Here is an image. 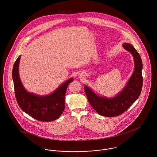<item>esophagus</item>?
<instances>
[{"mask_svg":"<svg viewBox=\"0 0 157 157\" xmlns=\"http://www.w3.org/2000/svg\"><path fill=\"white\" fill-rule=\"evenodd\" d=\"M84 76V73H79V78H83Z\"/></svg>","mask_w":157,"mask_h":157,"instance_id":"34e87169","label":"esophagus"}]
</instances>
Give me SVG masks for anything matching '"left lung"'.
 I'll return each instance as SVG.
<instances>
[{
	"instance_id": "8db88e82",
	"label": "left lung",
	"mask_w": 157,
	"mask_h": 157,
	"mask_svg": "<svg viewBox=\"0 0 157 157\" xmlns=\"http://www.w3.org/2000/svg\"><path fill=\"white\" fill-rule=\"evenodd\" d=\"M122 47L133 56L134 70L122 90L113 98H106L96 94L87 86L84 87L89 104L102 116L113 117L122 114L139 98L141 93L143 85L141 57L130 43H125Z\"/></svg>"
}]
</instances>
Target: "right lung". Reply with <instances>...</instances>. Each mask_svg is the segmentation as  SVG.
Segmentation results:
<instances>
[{"label": "right lung", "mask_w": 157, "mask_h": 157, "mask_svg": "<svg viewBox=\"0 0 157 157\" xmlns=\"http://www.w3.org/2000/svg\"><path fill=\"white\" fill-rule=\"evenodd\" d=\"M20 55L12 70L15 94L21 109L35 119L42 122H51L58 119L63 113L65 105V94L68 85L73 82L70 78L60 84L49 95L40 96L28 92L22 84L19 76Z\"/></svg>", "instance_id": "1"}]
</instances>
